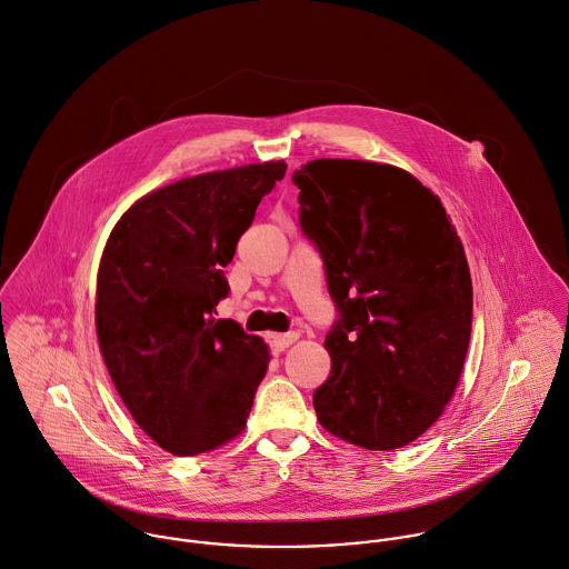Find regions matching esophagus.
<instances>
[{
  "label": "esophagus",
  "instance_id": "34e87169",
  "mask_svg": "<svg viewBox=\"0 0 569 569\" xmlns=\"http://www.w3.org/2000/svg\"><path fill=\"white\" fill-rule=\"evenodd\" d=\"M268 339H270V347H272L274 351H283L288 345H292V342L297 341V335H295V332H288V335H270Z\"/></svg>",
  "mask_w": 569,
  "mask_h": 569
}]
</instances>
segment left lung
<instances>
[{
  "mask_svg": "<svg viewBox=\"0 0 569 569\" xmlns=\"http://www.w3.org/2000/svg\"><path fill=\"white\" fill-rule=\"evenodd\" d=\"M292 182L339 312L326 337L332 371L315 391L319 422L369 451L407 447L442 416L463 367V246L440 198L398 167L321 158Z\"/></svg>",
  "mask_w": 569,
  "mask_h": 569,
  "instance_id": "left-lung-1",
  "label": "left lung"
}]
</instances>
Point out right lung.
<instances>
[{"label":"right lung","mask_w":569,"mask_h":569,"mask_svg":"<svg viewBox=\"0 0 569 569\" xmlns=\"http://www.w3.org/2000/svg\"><path fill=\"white\" fill-rule=\"evenodd\" d=\"M286 162L178 180L116 224L97 283V335L116 391L164 451H213L239 436L268 367V345L232 319L224 266Z\"/></svg>","instance_id":"obj_1"}]
</instances>
